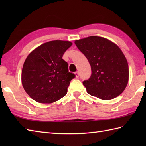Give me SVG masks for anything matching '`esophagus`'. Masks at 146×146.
I'll return each instance as SVG.
<instances>
[{"mask_svg": "<svg viewBox=\"0 0 146 146\" xmlns=\"http://www.w3.org/2000/svg\"><path fill=\"white\" fill-rule=\"evenodd\" d=\"M75 75L76 78H78V76H79V73L78 72V71H76V72L75 73Z\"/></svg>", "mask_w": 146, "mask_h": 146, "instance_id": "obj_1", "label": "esophagus"}]
</instances>
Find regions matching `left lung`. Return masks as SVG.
Instances as JSON below:
<instances>
[{
    "label": "left lung",
    "instance_id": "left-lung-1",
    "mask_svg": "<svg viewBox=\"0 0 146 146\" xmlns=\"http://www.w3.org/2000/svg\"><path fill=\"white\" fill-rule=\"evenodd\" d=\"M75 43L91 66L90 78L83 82L88 94L102 100H111L122 94L128 83L129 71L119 46L95 36L76 40Z\"/></svg>",
    "mask_w": 146,
    "mask_h": 146
}]
</instances>
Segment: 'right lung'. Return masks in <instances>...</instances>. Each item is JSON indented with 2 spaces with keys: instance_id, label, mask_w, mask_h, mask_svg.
<instances>
[{
  "instance_id": "obj_1",
  "label": "right lung",
  "mask_w": 146,
  "mask_h": 146,
  "mask_svg": "<svg viewBox=\"0 0 146 146\" xmlns=\"http://www.w3.org/2000/svg\"><path fill=\"white\" fill-rule=\"evenodd\" d=\"M72 44L60 40L49 41L27 56L22 70V84L34 100L51 104L66 95L75 75L68 71V63L62 58Z\"/></svg>"
}]
</instances>
